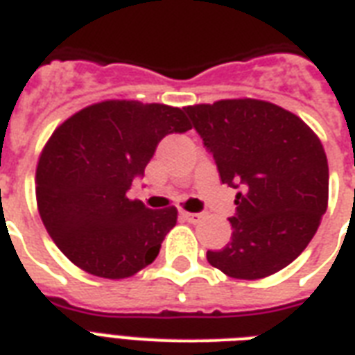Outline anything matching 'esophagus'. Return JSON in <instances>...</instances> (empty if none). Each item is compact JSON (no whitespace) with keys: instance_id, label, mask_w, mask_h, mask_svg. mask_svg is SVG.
Returning <instances> with one entry per match:
<instances>
[{"instance_id":"1","label":"esophagus","mask_w":355,"mask_h":355,"mask_svg":"<svg viewBox=\"0 0 355 355\" xmlns=\"http://www.w3.org/2000/svg\"><path fill=\"white\" fill-rule=\"evenodd\" d=\"M180 217L188 223H199L202 219V214H189V211H180Z\"/></svg>"}]
</instances>
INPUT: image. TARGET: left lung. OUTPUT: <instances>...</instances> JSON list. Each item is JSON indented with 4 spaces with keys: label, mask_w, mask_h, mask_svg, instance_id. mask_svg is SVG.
<instances>
[{
    "label": "left lung",
    "mask_w": 355,
    "mask_h": 355,
    "mask_svg": "<svg viewBox=\"0 0 355 355\" xmlns=\"http://www.w3.org/2000/svg\"><path fill=\"white\" fill-rule=\"evenodd\" d=\"M184 110L214 155L221 182L239 188L230 243L208 250V263L239 280L275 275L308 247L328 208L320 139L298 116L259 99Z\"/></svg>",
    "instance_id": "left-lung-1"
}]
</instances>
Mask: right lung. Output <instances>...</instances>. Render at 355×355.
I'll use <instances>...</instances> for the list:
<instances>
[{
	"label": "right lung",
	"instance_id": "obj_1",
	"mask_svg": "<svg viewBox=\"0 0 355 355\" xmlns=\"http://www.w3.org/2000/svg\"><path fill=\"white\" fill-rule=\"evenodd\" d=\"M189 128L180 108L110 99L83 108L53 132L36 167V205L71 263L121 280L155 261L178 211L150 210L127 191L144 177L160 139Z\"/></svg>",
	"mask_w": 355,
	"mask_h": 355
}]
</instances>
